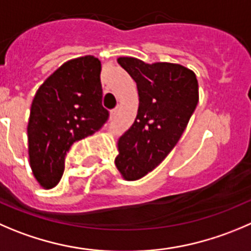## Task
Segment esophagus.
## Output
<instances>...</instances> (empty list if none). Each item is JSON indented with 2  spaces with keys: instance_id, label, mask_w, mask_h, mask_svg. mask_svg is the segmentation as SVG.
<instances>
[{
  "instance_id": "esophagus-1",
  "label": "esophagus",
  "mask_w": 251,
  "mask_h": 251,
  "mask_svg": "<svg viewBox=\"0 0 251 251\" xmlns=\"http://www.w3.org/2000/svg\"><path fill=\"white\" fill-rule=\"evenodd\" d=\"M117 114H118V108H114L113 111L111 112V114H109V118H111L112 121H113V119L117 117Z\"/></svg>"
}]
</instances>
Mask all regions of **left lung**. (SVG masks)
Segmentation results:
<instances>
[{
	"label": "left lung",
	"mask_w": 251,
	"mask_h": 251,
	"mask_svg": "<svg viewBox=\"0 0 251 251\" xmlns=\"http://www.w3.org/2000/svg\"><path fill=\"white\" fill-rule=\"evenodd\" d=\"M117 63L137 83L139 107L133 126L117 142L114 165L124 180L134 181L154 170L177 144L199 102V82L180 64H148L132 56Z\"/></svg>",
	"instance_id": "obj_1"
}]
</instances>
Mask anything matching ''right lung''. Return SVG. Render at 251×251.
I'll return each instance as SVG.
<instances>
[{
	"instance_id": "right-lung-1",
	"label": "right lung",
	"mask_w": 251,
	"mask_h": 251,
	"mask_svg": "<svg viewBox=\"0 0 251 251\" xmlns=\"http://www.w3.org/2000/svg\"><path fill=\"white\" fill-rule=\"evenodd\" d=\"M101 61L94 55L66 61L39 86L28 119V155L35 180L55 187L66 151L76 140L94 134L106 123L100 80Z\"/></svg>"
}]
</instances>
